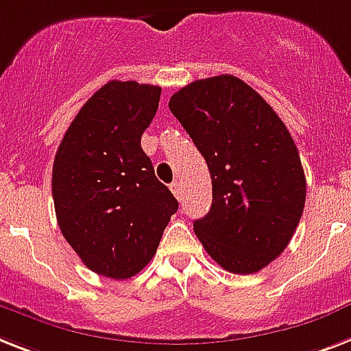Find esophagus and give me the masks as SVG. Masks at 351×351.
I'll return each mask as SVG.
<instances>
[{"label":"esophagus","instance_id":"34e87169","mask_svg":"<svg viewBox=\"0 0 351 351\" xmlns=\"http://www.w3.org/2000/svg\"><path fill=\"white\" fill-rule=\"evenodd\" d=\"M169 187H171V191H173V195H175L178 200H182V184H180V182H178V180L173 182Z\"/></svg>","mask_w":351,"mask_h":351}]
</instances>
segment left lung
Wrapping results in <instances>:
<instances>
[{
    "mask_svg": "<svg viewBox=\"0 0 351 351\" xmlns=\"http://www.w3.org/2000/svg\"><path fill=\"white\" fill-rule=\"evenodd\" d=\"M169 110L210 173L213 205L193 223L196 238L225 270L254 274L287 249L304 209L306 180L289 130L234 75L191 82Z\"/></svg>",
    "mask_w": 351,
    "mask_h": 351,
    "instance_id": "8db88e82",
    "label": "left lung"
}]
</instances>
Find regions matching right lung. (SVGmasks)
Here are the masks:
<instances>
[{
  "label": "right lung",
  "mask_w": 351,
  "mask_h": 351,
  "mask_svg": "<svg viewBox=\"0 0 351 351\" xmlns=\"http://www.w3.org/2000/svg\"><path fill=\"white\" fill-rule=\"evenodd\" d=\"M160 86L110 81L79 110L52 171L64 240L95 274L128 279L155 256L178 202L141 146Z\"/></svg>",
  "instance_id": "1"
}]
</instances>
